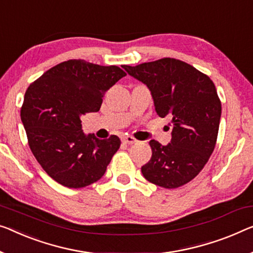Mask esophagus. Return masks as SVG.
Segmentation results:
<instances>
[{"mask_svg":"<svg viewBox=\"0 0 253 253\" xmlns=\"http://www.w3.org/2000/svg\"><path fill=\"white\" fill-rule=\"evenodd\" d=\"M123 142L126 143V144H134V143L137 142V139L133 136H124Z\"/></svg>","mask_w":253,"mask_h":253,"instance_id":"obj_1","label":"esophagus"}]
</instances>
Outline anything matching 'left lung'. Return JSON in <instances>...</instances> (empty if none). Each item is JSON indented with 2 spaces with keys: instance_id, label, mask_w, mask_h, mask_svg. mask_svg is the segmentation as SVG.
Listing matches in <instances>:
<instances>
[{
  "instance_id": "obj_1",
  "label": "left lung",
  "mask_w": 253,
  "mask_h": 253,
  "mask_svg": "<svg viewBox=\"0 0 253 253\" xmlns=\"http://www.w3.org/2000/svg\"><path fill=\"white\" fill-rule=\"evenodd\" d=\"M128 75L148 86L161 118L171 119V141L151 139L152 157L142 167L150 183L177 188L202 170L213 152L221 103L212 81L193 66L172 58L123 66Z\"/></svg>"
}]
</instances>
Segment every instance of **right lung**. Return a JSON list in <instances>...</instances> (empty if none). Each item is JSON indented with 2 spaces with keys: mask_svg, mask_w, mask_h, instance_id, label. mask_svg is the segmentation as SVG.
<instances>
[{
  "mask_svg": "<svg viewBox=\"0 0 253 253\" xmlns=\"http://www.w3.org/2000/svg\"><path fill=\"white\" fill-rule=\"evenodd\" d=\"M126 73L117 66L68 60L29 85L20 117L34 157L61 185L81 188L95 183L118 151L120 139H99L82 130L81 117L97 112L104 93Z\"/></svg>",
  "mask_w": 253,
  "mask_h": 253,
  "instance_id": "add662e5",
  "label": "right lung"
}]
</instances>
